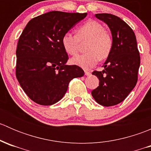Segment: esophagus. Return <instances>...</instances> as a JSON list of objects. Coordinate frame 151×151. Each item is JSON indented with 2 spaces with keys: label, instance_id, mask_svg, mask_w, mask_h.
Segmentation results:
<instances>
[{
  "label": "esophagus",
  "instance_id": "1",
  "mask_svg": "<svg viewBox=\"0 0 151 151\" xmlns=\"http://www.w3.org/2000/svg\"><path fill=\"white\" fill-rule=\"evenodd\" d=\"M91 71H85V75H86V76H89V75H91Z\"/></svg>",
  "mask_w": 151,
  "mask_h": 151
}]
</instances>
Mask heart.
<instances>
[{"instance_id":"obj_1","label":"heart","mask_w":151,"mask_h":151,"mask_svg":"<svg viewBox=\"0 0 151 151\" xmlns=\"http://www.w3.org/2000/svg\"><path fill=\"white\" fill-rule=\"evenodd\" d=\"M86 45V52L71 59V63L85 69H89L98 63L99 59L104 60L110 54L113 40L110 33L96 21L90 20L78 27L76 35L66 33L61 43L65 51L70 55H76L80 51L81 44Z\"/></svg>"}]
</instances>
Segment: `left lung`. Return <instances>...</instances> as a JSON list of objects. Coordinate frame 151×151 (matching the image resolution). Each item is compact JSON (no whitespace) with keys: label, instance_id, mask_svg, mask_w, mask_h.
I'll return each instance as SVG.
<instances>
[{"label":"left lung","instance_id":"left-lung-1","mask_svg":"<svg viewBox=\"0 0 151 151\" xmlns=\"http://www.w3.org/2000/svg\"><path fill=\"white\" fill-rule=\"evenodd\" d=\"M111 30L113 40L112 51L102 71L92 73L99 85L91 94L97 103L110 106L122 102L137 83L140 56L133 30L118 17L110 14H96Z\"/></svg>","mask_w":151,"mask_h":151}]
</instances>
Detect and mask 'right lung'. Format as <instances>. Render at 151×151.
Instances as JSON below:
<instances>
[{
    "instance_id": "right-lung-1",
    "label": "right lung",
    "mask_w": 151,
    "mask_h": 151,
    "mask_svg": "<svg viewBox=\"0 0 151 151\" xmlns=\"http://www.w3.org/2000/svg\"><path fill=\"white\" fill-rule=\"evenodd\" d=\"M87 13L53 11L30 19L19 38L16 77L27 96L36 104L52 105L61 99L70 81L84 75L77 65L68 66L62 37Z\"/></svg>"
}]
</instances>
